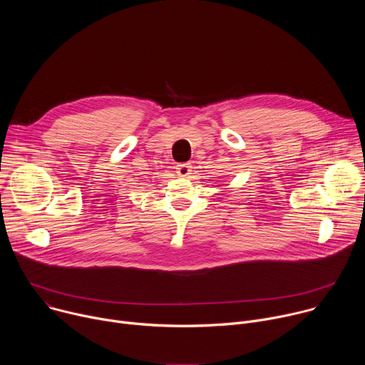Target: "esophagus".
Instances as JSON below:
<instances>
[{
	"label": "esophagus",
	"instance_id": "esophagus-1",
	"mask_svg": "<svg viewBox=\"0 0 365 365\" xmlns=\"http://www.w3.org/2000/svg\"><path fill=\"white\" fill-rule=\"evenodd\" d=\"M192 172V166L189 163H182V165H178L176 166V173L182 178H187Z\"/></svg>",
	"mask_w": 365,
	"mask_h": 365
}]
</instances>
